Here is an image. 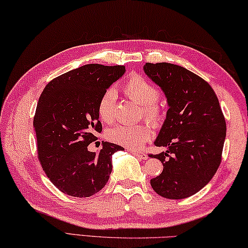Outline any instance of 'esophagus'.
<instances>
[{"label":"esophagus","mask_w":248,"mask_h":248,"mask_svg":"<svg viewBox=\"0 0 248 248\" xmlns=\"http://www.w3.org/2000/svg\"><path fill=\"white\" fill-rule=\"evenodd\" d=\"M130 152L132 153V155H135L136 156H138V158L142 159V160H147V159L149 158L147 153H144V152H142V151H136V150H133V149H131Z\"/></svg>","instance_id":"obj_1"}]
</instances>
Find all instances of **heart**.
<instances>
[{
    "label": "heart",
    "instance_id": "heart-1",
    "mask_svg": "<svg viewBox=\"0 0 248 248\" xmlns=\"http://www.w3.org/2000/svg\"><path fill=\"white\" fill-rule=\"evenodd\" d=\"M124 90L130 99L141 105L143 116L155 125L161 124L164 112L156 104L159 90L152 82L140 76H133L125 82ZM117 93L109 88L100 97L98 103V115L106 124H111L115 118V105ZM152 130L148 123L136 124H119L107 131V139L111 142L124 145L128 148H140L151 138Z\"/></svg>",
    "mask_w": 248,
    "mask_h": 248
}]
</instances>
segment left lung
Instances as JSON below:
<instances>
[{
	"instance_id": "obj_1",
	"label": "left lung",
	"mask_w": 248,
	"mask_h": 248,
	"mask_svg": "<svg viewBox=\"0 0 248 248\" xmlns=\"http://www.w3.org/2000/svg\"><path fill=\"white\" fill-rule=\"evenodd\" d=\"M143 70L167 97L169 109L156 147L166 152L151 155L163 164L151 179L153 190L166 199H186L213 178L221 163L226 123L209 82L170 62H145Z\"/></svg>"
}]
</instances>
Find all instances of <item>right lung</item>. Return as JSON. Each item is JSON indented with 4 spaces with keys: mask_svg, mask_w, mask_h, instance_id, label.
<instances>
[{
    "mask_svg": "<svg viewBox=\"0 0 248 248\" xmlns=\"http://www.w3.org/2000/svg\"><path fill=\"white\" fill-rule=\"evenodd\" d=\"M124 73V66L88 64L54 78L43 90L33 124L38 159L62 193L96 194L108 182L112 155L124 150L106 141L99 153L87 148L103 130L97 109L100 97Z\"/></svg>",
    "mask_w": 248,
    "mask_h": 248,
    "instance_id": "right-lung-1",
    "label": "right lung"
}]
</instances>
